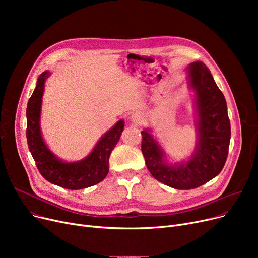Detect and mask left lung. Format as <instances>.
<instances>
[{
    "mask_svg": "<svg viewBox=\"0 0 258 258\" xmlns=\"http://www.w3.org/2000/svg\"><path fill=\"white\" fill-rule=\"evenodd\" d=\"M190 86L196 91L199 141L195 155L177 166L164 163L163 152L146 131L141 132V151L153 177L175 189H194L218 175L227 160L231 127L224 94L208 67L196 61L188 67Z\"/></svg>",
    "mask_w": 258,
    "mask_h": 258,
    "instance_id": "8db88e82",
    "label": "left lung"
}]
</instances>
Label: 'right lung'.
<instances>
[{"mask_svg": "<svg viewBox=\"0 0 258 258\" xmlns=\"http://www.w3.org/2000/svg\"><path fill=\"white\" fill-rule=\"evenodd\" d=\"M49 72L39 75L37 85L27 104L26 137L29 151L40 174L52 184L77 190L101 182L108 172V158L120 139L124 123H118L104 134L91 155L76 163H63L48 150L39 130V116L45 80Z\"/></svg>", "mask_w": 258, "mask_h": 258, "instance_id": "right-lung-1", "label": "right lung"}]
</instances>
